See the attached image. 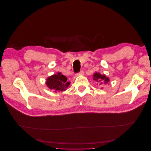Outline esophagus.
<instances>
[{"instance_id":"esophagus-1","label":"esophagus","mask_w":151,"mask_h":151,"mask_svg":"<svg viewBox=\"0 0 151 151\" xmlns=\"http://www.w3.org/2000/svg\"><path fill=\"white\" fill-rule=\"evenodd\" d=\"M84 74V71L83 70H81V72L79 73H78V74H77V75H83Z\"/></svg>"}]
</instances>
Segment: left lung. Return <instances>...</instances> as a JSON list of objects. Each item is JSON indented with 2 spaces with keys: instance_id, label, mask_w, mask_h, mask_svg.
<instances>
[{
  "instance_id": "left-lung-1",
  "label": "left lung",
  "mask_w": 151,
  "mask_h": 151,
  "mask_svg": "<svg viewBox=\"0 0 151 151\" xmlns=\"http://www.w3.org/2000/svg\"><path fill=\"white\" fill-rule=\"evenodd\" d=\"M93 80L96 81L99 85H101L103 83L107 84L109 81L108 77H107L105 75H102L101 74H99L98 72H96L95 74H94Z\"/></svg>"
}]
</instances>
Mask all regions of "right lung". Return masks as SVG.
I'll return each instance as SVG.
<instances>
[{
    "label": "right lung",
    "mask_w": 151,
    "mask_h": 151,
    "mask_svg": "<svg viewBox=\"0 0 151 151\" xmlns=\"http://www.w3.org/2000/svg\"><path fill=\"white\" fill-rule=\"evenodd\" d=\"M67 81V78L65 76L62 75L60 72H58L57 74L48 77L46 84L50 89L56 93L57 91H65L68 88L70 85V82Z\"/></svg>",
    "instance_id": "obj_1"
}]
</instances>
